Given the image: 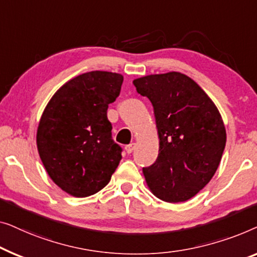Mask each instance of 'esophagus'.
I'll use <instances>...</instances> for the list:
<instances>
[{
	"label": "esophagus",
	"instance_id": "obj_1",
	"mask_svg": "<svg viewBox=\"0 0 257 257\" xmlns=\"http://www.w3.org/2000/svg\"><path fill=\"white\" fill-rule=\"evenodd\" d=\"M125 151H127V154H132L134 149H135V143H130L128 144V146H125Z\"/></svg>",
	"mask_w": 257,
	"mask_h": 257
}]
</instances>
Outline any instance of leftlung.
<instances>
[{
  "label": "left lung",
  "instance_id": "left-lung-1",
  "mask_svg": "<svg viewBox=\"0 0 257 257\" xmlns=\"http://www.w3.org/2000/svg\"><path fill=\"white\" fill-rule=\"evenodd\" d=\"M153 103L160 154L143 168L155 196L166 202L191 199L207 185L226 146L218 108L200 86L179 72L151 74L133 81Z\"/></svg>",
  "mask_w": 257,
  "mask_h": 257
}]
</instances>
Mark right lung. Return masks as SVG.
<instances>
[{"label":"right lung","mask_w":257,"mask_h":257,"mask_svg":"<svg viewBox=\"0 0 257 257\" xmlns=\"http://www.w3.org/2000/svg\"><path fill=\"white\" fill-rule=\"evenodd\" d=\"M123 77L92 71L71 79L49 101L39 121L37 148L45 170L61 190L84 198L109 183L122 158L111 139L108 104Z\"/></svg>","instance_id":"1"}]
</instances>
